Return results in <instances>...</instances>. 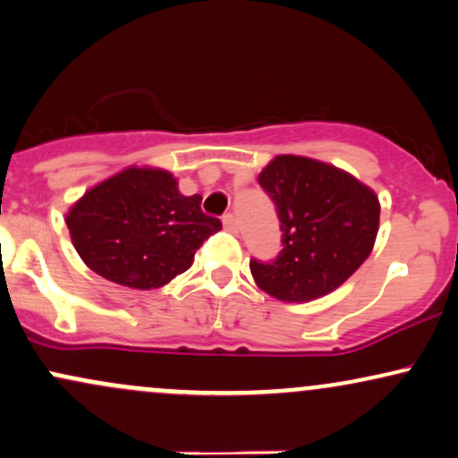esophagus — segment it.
Listing matches in <instances>:
<instances>
[{
    "label": "esophagus",
    "mask_w": 458,
    "mask_h": 458,
    "mask_svg": "<svg viewBox=\"0 0 458 458\" xmlns=\"http://www.w3.org/2000/svg\"><path fill=\"white\" fill-rule=\"evenodd\" d=\"M224 228L225 230H230V233H236V230H239V224H236V217L233 213H228V215H224Z\"/></svg>",
    "instance_id": "esophagus-1"
}]
</instances>
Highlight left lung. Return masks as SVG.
<instances>
[{
  "label": "left lung",
  "instance_id": "left-lung-1",
  "mask_svg": "<svg viewBox=\"0 0 458 458\" xmlns=\"http://www.w3.org/2000/svg\"><path fill=\"white\" fill-rule=\"evenodd\" d=\"M276 202L282 251L276 260L250 262L259 288L286 303L329 295L370 256L381 204L353 174L299 155H277L259 174Z\"/></svg>",
  "mask_w": 458,
  "mask_h": 458
}]
</instances>
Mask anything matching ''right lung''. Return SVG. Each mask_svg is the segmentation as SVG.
<instances>
[{"instance_id":"right-lung-1","label":"right lung","mask_w":458,"mask_h":458,"mask_svg":"<svg viewBox=\"0 0 458 458\" xmlns=\"http://www.w3.org/2000/svg\"><path fill=\"white\" fill-rule=\"evenodd\" d=\"M202 196H182L174 174L129 165L88 189L68 208L77 254L114 284L152 291L193 265L204 239L222 222L202 213Z\"/></svg>"}]
</instances>
